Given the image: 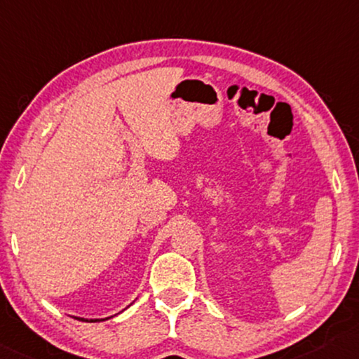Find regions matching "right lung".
Returning a JSON list of instances; mask_svg holds the SVG:
<instances>
[{
	"instance_id": "right-lung-1",
	"label": "right lung",
	"mask_w": 359,
	"mask_h": 359,
	"mask_svg": "<svg viewBox=\"0 0 359 359\" xmlns=\"http://www.w3.org/2000/svg\"><path fill=\"white\" fill-rule=\"evenodd\" d=\"M81 320H84V322H97V319H81Z\"/></svg>"
}]
</instances>
